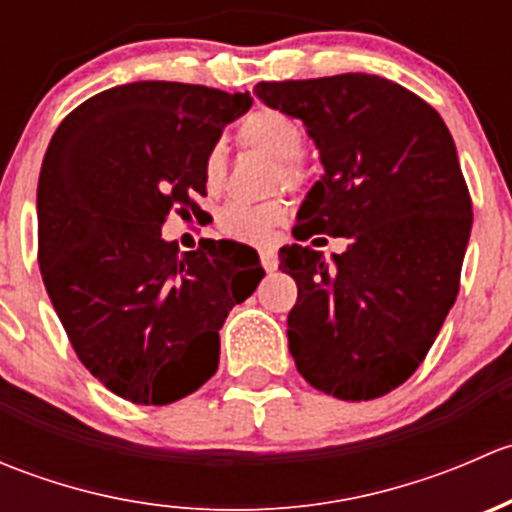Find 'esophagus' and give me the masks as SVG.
<instances>
[{"label":"esophagus","instance_id":"1","mask_svg":"<svg viewBox=\"0 0 512 512\" xmlns=\"http://www.w3.org/2000/svg\"><path fill=\"white\" fill-rule=\"evenodd\" d=\"M260 262H262V267H265L267 272H275L277 265H280V260H277V252L272 250V247H262Z\"/></svg>","mask_w":512,"mask_h":512}]
</instances>
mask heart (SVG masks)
Segmentation results:
<instances>
[{"label": "heart", "instance_id": "heart-1", "mask_svg": "<svg viewBox=\"0 0 512 512\" xmlns=\"http://www.w3.org/2000/svg\"><path fill=\"white\" fill-rule=\"evenodd\" d=\"M237 138H240L242 146L257 148V151L277 158L275 183L287 185L292 190H299L307 185V168L297 158L304 146V128L299 126L297 118L280 111V108H255L237 126ZM203 180L208 188H220L223 185L225 151L220 143H213L205 151ZM285 218L287 203L282 198L265 200V203L232 200V203H227L220 210L218 225L232 240L260 245V242L270 240L272 230L280 223H285Z\"/></svg>", "mask_w": 512, "mask_h": 512}]
</instances>
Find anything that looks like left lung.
I'll list each match as a JSON object with an SVG mask.
<instances>
[{
    "label": "left lung",
    "instance_id": "1",
    "mask_svg": "<svg viewBox=\"0 0 512 512\" xmlns=\"http://www.w3.org/2000/svg\"><path fill=\"white\" fill-rule=\"evenodd\" d=\"M255 94L299 118L324 163L292 235L349 240L334 265L312 245L280 250L297 282L289 352L314 389L379 399L426 359L458 297L473 210L456 143L436 108L381 76L262 81Z\"/></svg>",
    "mask_w": 512,
    "mask_h": 512
}]
</instances>
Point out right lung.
Here are the masks:
<instances>
[{"label":"right lung","instance_id":"obj_1","mask_svg":"<svg viewBox=\"0 0 512 512\" xmlns=\"http://www.w3.org/2000/svg\"><path fill=\"white\" fill-rule=\"evenodd\" d=\"M250 106L247 91L136 81L76 106L46 148L36 190L44 287L81 364L131 404L198 391L218 371L227 312L265 275L232 287L227 242L180 252L160 237L170 210L198 213L205 151Z\"/></svg>","mask_w":512,"mask_h":512}]
</instances>
